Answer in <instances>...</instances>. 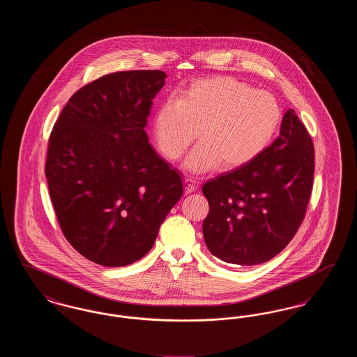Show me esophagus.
<instances>
[{"label": "esophagus", "instance_id": "esophagus-1", "mask_svg": "<svg viewBox=\"0 0 357 357\" xmlns=\"http://www.w3.org/2000/svg\"><path fill=\"white\" fill-rule=\"evenodd\" d=\"M185 192L186 194H191L192 191H195V188H197V182L194 181V179H191V178H185Z\"/></svg>", "mask_w": 357, "mask_h": 357}]
</instances>
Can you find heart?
I'll return each mask as SVG.
<instances>
[{
	"label": "heart",
	"mask_w": 357,
	"mask_h": 357,
	"mask_svg": "<svg viewBox=\"0 0 357 357\" xmlns=\"http://www.w3.org/2000/svg\"><path fill=\"white\" fill-rule=\"evenodd\" d=\"M281 120L282 109L269 92L229 76H213L194 80L178 98L158 107L153 137L160 153L176 160L198 134L201 142L187 156V170L204 172L218 163L231 170L269 146Z\"/></svg>",
	"instance_id": "heart-1"
}]
</instances>
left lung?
<instances>
[{"instance_id":"obj_1","label":"left lung","mask_w":357,"mask_h":357,"mask_svg":"<svg viewBox=\"0 0 357 357\" xmlns=\"http://www.w3.org/2000/svg\"><path fill=\"white\" fill-rule=\"evenodd\" d=\"M314 172V149L293 109L280 136L249 163L207 181L208 214L202 223L210 253L252 266L282 252L305 217Z\"/></svg>"}]
</instances>
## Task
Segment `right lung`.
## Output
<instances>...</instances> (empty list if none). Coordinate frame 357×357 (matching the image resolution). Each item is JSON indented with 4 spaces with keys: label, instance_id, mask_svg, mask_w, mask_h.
Segmentation results:
<instances>
[{
    "label": "right lung",
    "instance_id": "right-lung-1",
    "mask_svg": "<svg viewBox=\"0 0 357 357\" xmlns=\"http://www.w3.org/2000/svg\"><path fill=\"white\" fill-rule=\"evenodd\" d=\"M163 70H124L80 88L54 123L45 165L52 204L69 243L108 268L147 255L183 195L182 175L149 143Z\"/></svg>",
    "mask_w": 357,
    "mask_h": 357
}]
</instances>
